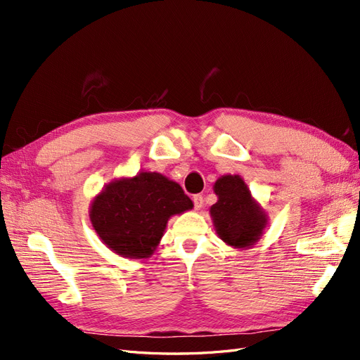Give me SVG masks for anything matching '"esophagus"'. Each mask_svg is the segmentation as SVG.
<instances>
[{
  "label": "esophagus",
  "instance_id": "1",
  "mask_svg": "<svg viewBox=\"0 0 360 360\" xmlns=\"http://www.w3.org/2000/svg\"><path fill=\"white\" fill-rule=\"evenodd\" d=\"M202 204H204L202 195H195V197H193V205H195V210H200L201 207H202Z\"/></svg>",
  "mask_w": 360,
  "mask_h": 360
}]
</instances>
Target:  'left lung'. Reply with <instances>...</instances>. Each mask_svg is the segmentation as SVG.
<instances>
[{
  "instance_id": "8db88e82",
  "label": "left lung",
  "mask_w": 360,
  "mask_h": 360,
  "mask_svg": "<svg viewBox=\"0 0 360 360\" xmlns=\"http://www.w3.org/2000/svg\"><path fill=\"white\" fill-rule=\"evenodd\" d=\"M213 191L217 201L210 207V216L217 237L234 249L255 245L264 234L269 217L245 180L226 174L214 181Z\"/></svg>"
}]
</instances>
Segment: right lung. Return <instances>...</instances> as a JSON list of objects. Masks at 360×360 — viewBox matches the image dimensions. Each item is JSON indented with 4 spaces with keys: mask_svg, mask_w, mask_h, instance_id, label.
<instances>
[{
    "mask_svg": "<svg viewBox=\"0 0 360 360\" xmlns=\"http://www.w3.org/2000/svg\"><path fill=\"white\" fill-rule=\"evenodd\" d=\"M193 207L179 183L160 172L141 171L108 183L90 205V221L103 245L120 257L155 254L169 217Z\"/></svg>",
    "mask_w": 360,
    "mask_h": 360,
    "instance_id": "add662e5",
    "label": "right lung"
}]
</instances>
